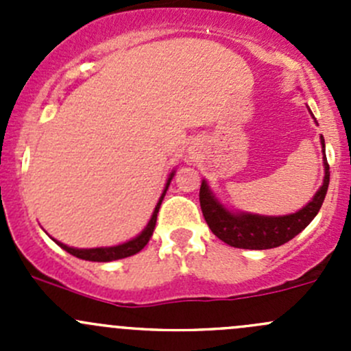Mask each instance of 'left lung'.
<instances>
[{
  "instance_id": "8db88e82",
  "label": "left lung",
  "mask_w": 351,
  "mask_h": 351,
  "mask_svg": "<svg viewBox=\"0 0 351 351\" xmlns=\"http://www.w3.org/2000/svg\"><path fill=\"white\" fill-rule=\"evenodd\" d=\"M311 115H313V112H311ZM321 149H323L324 165L323 185L314 193L309 204H306L300 210L293 212V214L260 215L231 210L215 197V193L208 186L207 180H202L200 207L210 231L221 241L229 244V246L241 247V250H270V247L282 246V244L295 238L316 217L321 205H323L324 197H326L329 185V165L326 161V146H324L323 136H321Z\"/></svg>"
}]
</instances>
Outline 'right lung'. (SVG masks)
<instances>
[{"mask_svg": "<svg viewBox=\"0 0 351 351\" xmlns=\"http://www.w3.org/2000/svg\"><path fill=\"white\" fill-rule=\"evenodd\" d=\"M175 173H176L175 169L169 173L168 180H166L165 190H162L161 197H159L158 204H156L154 212H153V215H151L149 222H147L146 228L143 229V232H141V234H137L136 238L129 239V241H125L122 244H115V246H101V247H73V246H67V244H64V243L58 241V239H54V238H52V241L58 244V246H61L62 250L67 251L69 254H73V256L81 258V260H86V261H115V260H122V258L132 256V254L139 253V251L143 250L147 243H149L151 236H153L159 207H161V202L166 195V190H168V186H169V183H171Z\"/></svg>", "mask_w": 351, "mask_h": 351, "instance_id": "obj_1", "label": "right lung"}]
</instances>
